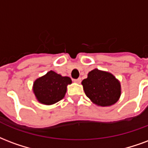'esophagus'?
Listing matches in <instances>:
<instances>
[{
  "label": "esophagus",
  "instance_id": "1",
  "mask_svg": "<svg viewBox=\"0 0 148 148\" xmlns=\"http://www.w3.org/2000/svg\"><path fill=\"white\" fill-rule=\"evenodd\" d=\"M73 81H74V82L78 83V84H79V83L81 82V78L79 77V78H77V79H74Z\"/></svg>",
  "mask_w": 148,
  "mask_h": 148
}]
</instances>
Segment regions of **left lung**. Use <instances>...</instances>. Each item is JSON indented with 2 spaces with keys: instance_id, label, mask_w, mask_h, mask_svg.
I'll list each match as a JSON object with an SVG mask.
<instances>
[{
  "instance_id": "8db88e82",
  "label": "left lung",
  "mask_w": 148,
  "mask_h": 148,
  "mask_svg": "<svg viewBox=\"0 0 148 148\" xmlns=\"http://www.w3.org/2000/svg\"><path fill=\"white\" fill-rule=\"evenodd\" d=\"M86 96L94 103L107 107L115 103L121 95L119 81L110 73L95 69L82 82Z\"/></svg>"
}]
</instances>
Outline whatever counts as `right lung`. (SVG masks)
<instances>
[{
  "label": "right lung",
  "instance_id": "add662e5",
  "mask_svg": "<svg viewBox=\"0 0 148 148\" xmlns=\"http://www.w3.org/2000/svg\"><path fill=\"white\" fill-rule=\"evenodd\" d=\"M68 84H71L70 77H62L51 71L35 81L34 92L40 103L51 105L64 97Z\"/></svg>",
  "mask_w": 148,
  "mask_h": 148
}]
</instances>
